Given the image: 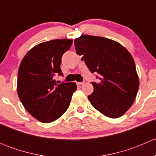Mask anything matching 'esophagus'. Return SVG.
<instances>
[{
  "label": "esophagus",
  "instance_id": "1",
  "mask_svg": "<svg viewBox=\"0 0 156 156\" xmlns=\"http://www.w3.org/2000/svg\"><path fill=\"white\" fill-rule=\"evenodd\" d=\"M84 84V81H82V82H76L77 85H82V84Z\"/></svg>",
  "mask_w": 156,
  "mask_h": 156
}]
</instances>
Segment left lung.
I'll list each match as a JSON object with an SVG mask.
<instances>
[{"mask_svg":"<svg viewBox=\"0 0 156 156\" xmlns=\"http://www.w3.org/2000/svg\"><path fill=\"white\" fill-rule=\"evenodd\" d=\"M75 47L91 73L99 75V82H91L94 91L88 96L91 105L108 118L123 115L133 105L139 88L130 53L115 41L87 34L75 39Z\"/></svg>","mask_w":156,"mask_h":156,"instance_id":"8db88e82","label":"left lung"}]
</instances>
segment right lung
<instances>
[{
    "mask_svg": "<svg viewBox=\"0 0 156 156\" xmlns=\"http://www.w3.org/2000/svg\"><path fill=\"white\" fill-rule=\"evenodd\" d=\"M73 41L56 39L36 45L20 63L17 93L26 109L40 122L50 123L59 119L69 108L75 83L59 82L62 75V56Z\"/></svg>",
    "mask_w": 156,
    "mask_h": 156,
    "instance_id": "right-lung-1",
    "label": "right lung"
}]
</instances>
